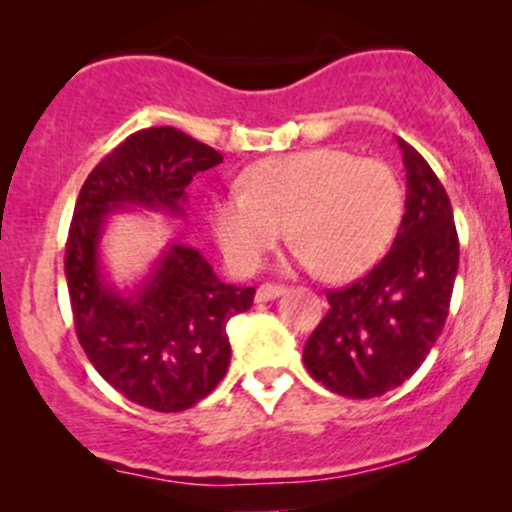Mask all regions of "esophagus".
Segmentation results:
<instances>
[{
  "mask_svg": "<svg viewBox=\"0 0 512 512\" xmlns=\"http://www.w3.org/2000/svg\"><path fill=\"white\" fill-rule=\"evenodd\" d=\"M284 291H286L284 286H276V284H262L260 289H257V293H255V301H257V303L274 301V298H279L281 293H284Z\"/></svg>",
  "mask_w": 512,
  "mask_h": 512,
  "instance_id": "obj_1",
  "label": "esophagus"
}]
</instances>
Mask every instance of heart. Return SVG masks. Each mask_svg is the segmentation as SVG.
Segmentation results:
<instances>
[{"instance_id": "1", "label": "heart", "mask_w": 512, "mask_h": 512, "mask_svg": "<svg viewBox=\"0 0 512 512\" xmlns=\"http://www.w3.org/2000/svg\"><path fill=\"white\" fill-rule=\"evenodd\" d=\"M404 190L392 166L332 146L264 158L221 195L211 223L221 250L240 272L260 267L289 233L293 255L325 279H354L373 267L395 238Z\"/></svg>"}]
</instances>
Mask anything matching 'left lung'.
<instances>
[{
    "label": "left lung",
    "mask_w": 512,
    "mask_h": 512,
    "mask_svg": "<svg viewBox=\"0 0 512 512\" xmlns=\"http://www.w3.org/2000/svg\"><path fill=\"white\" fill-rule=\"evenodd\" d=\"M407 168L402 226L387 255L346 289L303 349L308 373L351 399L380 397L426 361L448 320L460 240L445 187L426 158L397 137Z\"/></svg>",
    "instance_id": "1"
}]
</instances>
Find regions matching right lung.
<instances>
[{"label":"right lung","instance_id":"1","mask_svg":"<svg viewBox=\"0 0 512 512\" xmlns=\"http://www.w3.org/2000/svg\"><path fill=\"white\" fill-rule=\"evenodd\" d=\"M223 156L175 127H149L91 170L69 226L64 274L76 337L108 385L139 407L185 411L221 383L231 363L226 325L255 286L226 284L204 255L170 243L134 289L110 284L101 264L108 216L129 207L185 216L187 185Z\"/></svg>","mask_w":512,"mask_h":512}]
</instances>
